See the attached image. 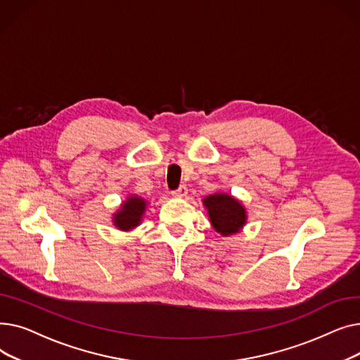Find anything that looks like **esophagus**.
<instances>
[{
  "label": "esophagus",
  "mask_w": 360,
  "mask_h": 360,
  "mask_svg": "<svg viewBox=\"0 0 360 360\" xmlns=\"http://www.w3.org/2000/svg\"><path fill=\"white\" fill-rule=\"evenodd\" d=\"M186 194H188V188H186L185 185H179V188H178V190L172 191V195H174V197H179V198L185 197Z\"/></svg>",
  "instance_id": "esophagus-1"
}]
</instances>
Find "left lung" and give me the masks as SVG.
I'll return each mask as SVG.
<instances>
[{"label":"left lung","mask_w":360,"mask_h":360,"mask_svg":"<svg viewBox=\"0 0 360 360\" xmlns=\"http://www.w3.org/2000/svg\"><path fill=\"white\" fill-rule=\"evenodd\" d=\"M202 204L216 232L221 236L238 233L247 223V210L242 202L226 193H216L205 197Z\"/></svg>","instance_id":"left-lung-1"}]
</instances>
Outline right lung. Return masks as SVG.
I'll list each match as a JSON object with an SVG mask.
<instances>
[{"label": "right lung", "mask_w": 360, "mask_h": 360, "mask_svg": "<svg viewBox=\"0 0 360 360\" xmlns=\"http://www.w3.org/2000/svg\"><path fill=\"white\" fill-rule=\"evenodd\" d=\"M147 207V201L139 195H129L122 204L121 209L113 214V224L120 231H131L141 223Z\"/></svg>", "instance_id": "1"}]
</instances>
